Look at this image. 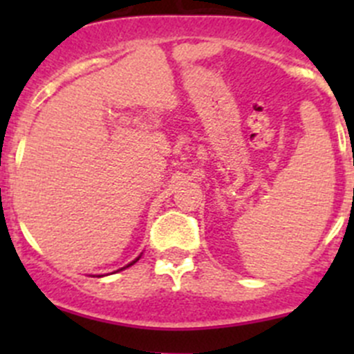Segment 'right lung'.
Here are the masks:
<instances>
[{
	"label": "right lung",
	"instance_id": "add662e5",
	"mask_svg": "<svg viewBox=\"0 0 354 354\" xmlns=\"http://www.w3.org/2000/svg\"><path fill=\"white\" fill-rule=\"evenodd\" d=\"M140 257H142V255H138V257H137V259H135V260H133V262H130V263H128V266H124V267H121V269H118V270H123V269H127V267H130V266H133V263H135V262H137V260H138V259H140Z\"/></svg>",
	"mask_w": 354,
	"mask_h": 354
}]
</instances>
